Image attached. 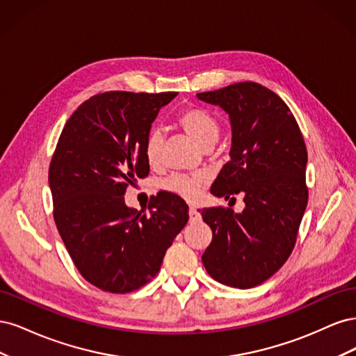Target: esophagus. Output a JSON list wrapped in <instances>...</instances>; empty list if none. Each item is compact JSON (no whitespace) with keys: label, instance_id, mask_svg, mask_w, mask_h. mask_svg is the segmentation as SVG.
Here are the masks:
<instances>
[{"label":"esophagus","instance_id":"34e87169","mask_svg":"<svg viewBox=\"0 0 356 356\" xmlns=\"http://www.w3.org/2000/svg\"><path fill=\"white\" fill-rule=\"evenodd\" d=\"M188 215H190V221L191 222H196V221H200V213H199V211L196 209V208H193V207H190V211H188Z\"/></svg>","mask_w":356,"mask_h":356}]
</instances>
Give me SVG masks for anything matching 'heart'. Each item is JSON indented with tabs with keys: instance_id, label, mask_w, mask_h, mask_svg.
Listing matches in <instances>:
<instances>
[{
	"instance_id": "b5f03b06",
	"label": "heart",
	"mask_w": 356,
	"mask_h": 356,
	"mask_svg": "<svg viewBox=\"0 0 356 356\" xmlns=\"http://www.w3.org/2000/svg\"><path fill=\"white\" fill-rule=\"evenodd\" d=\"M178 124L181 126L193 141L199 147L208 149L211 148L220 136V126L215 118L204 110L190 106L181 111L178 118ZM161 134L159 131H152L148 134L144 145V154L147 161L152 166H156L160 161L161 154ZM204 187V179L202 177H188V175H174L163 182V188L169 193L187 199L196 200L200 197Z\"/></svg>"
}]
</instances>
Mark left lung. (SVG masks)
I'll return each mask as SVG.
<instances>
[{
	"mask_svg": "<svg viewBox=\"0 0 356 356\" xmlns=\"http://www.w3.org/2000/svg\"><path fill=\"white\" fill-rule=\"evenodd\" d=\"M232 124L230 161L213 181V196L243 195L245 209L204 208L212 241L202 255L215 281L233 288L263 284L294 250L307 204V149L288 105L264 86L243 81L197 93Z\"/></svg>",
	"mask_w": 356,
	"mask_h": 356,
	"instance_id": "8db88e82",
	"label": "left lung"
}]
</instances>
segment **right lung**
<instances>
[{
    "instance_id": "add662e5",
    "label": "right lung",
    "mask_w": 356,
    "mask_h": 356,
    "mask_svg": "<svg viewBox=\"0 0 356 356\" xmlns=\"http://www.w3.org/2000/svg\"><path fill=\"white\" fill-rule=\"evenodd\" d=\"M178 93L105 92L84 101L63 127L49 168L53 217L75 267L106 293L126 294L159 273L188 221L187 203L161 191L149 213L129 208L126 188L144 178L145 139Z\"/></svg>"
}]
</instances>
